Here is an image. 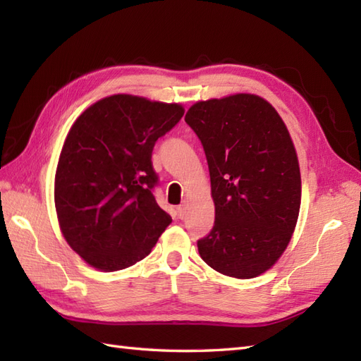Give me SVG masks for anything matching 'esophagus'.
Returning a JSON list of instances; mask_svg holds the SVG:
<instances>
[{"mask_svg": "<svg viewBox=\"0 0 361 361\" xmlns=\"http://www.w3.org/2000/svg\"><path fill=\"white\" fill-rule=\"evenodd\" d=\"M186 209H188V204H186V203L178 206V214H180V217H181V219H185V216H186Z\"/></svg>", "mask_w": 361, "mask_h": 361, "instance_id": "1", "label": "esophagus"}]
</instances>
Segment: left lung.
Returning a JSON list of instances; mask_svg holds the SVG:
<instances>
[{
    "label": "left lung",
    "instance_id": "obj_1",
    "mask_svg": "<svg viewBox=\"0 0 361 361\" xmlns=\"http://www.w3.org/2000/svg\"><path fill=\"white\" fill-rule=\"evenodd\" d=\"M185 121L203 144L216 221L197 242L214 270L251 279L278 262L301 206L293 141L265 99L237 93L195 102Z\"/></svg>",
    "mask_w": 361,
    "mask_h": 361
}]
</instances>
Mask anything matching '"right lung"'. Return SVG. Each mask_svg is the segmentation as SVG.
Instances as JSON below:
<instances>
[{
	"mask_svg": "<svg viewBox=\"0 0 361 361\" xmlns=\"http://www.w3.org/2000/svg\"><path fill=\"white\" fill-rule=\"evenodd\" d=\"M183 114L181 104L113 94L75 119L60 152L54 202L65 240L88 265L132 267L171 225L152 192V150Z\"/></svg>",
	"mask_w": 361,
	"mask_h": 361,
	"instance_id": "1",
	"label": "right lung"
}]
</instances>
